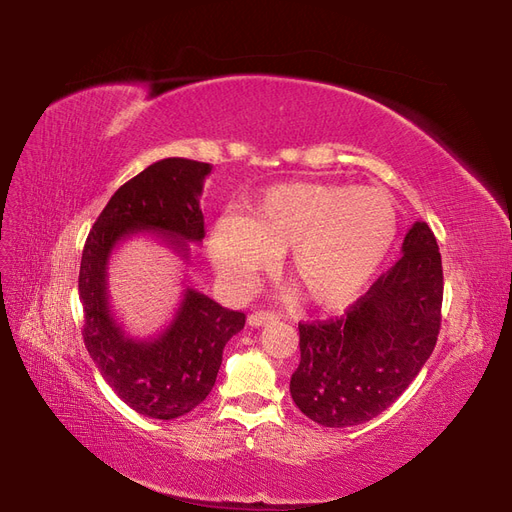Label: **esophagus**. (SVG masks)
<instances>
[{"instance_id":"1","label":"esophagus","mask_w":512,"mask_h":512,"mask_svg":"<svg viewBox=\"0 0 512 512\" xmlns=\"http://www.w3.org/2000/svg\"><path fill=\"white\" fill-rule=\"evenodd\" d=\"M277 318V314H273V312H254V314H250L247 316V322H250V327H265L267 322H275Z\"/></svg>"}]
</instances>
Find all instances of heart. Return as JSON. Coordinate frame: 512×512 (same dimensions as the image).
<instances>
[{"mask_svg": "<svg viewBox=\"0 0 512 512\" xmlns=\"http://www.w3.org/2000/svg\"><path fill=\"white\" fill-rule=\"evenodd\" d=\"M395 235L397 209L389 192L290 181L260 192L239 220L215 222L209 254L224 282L245 292L288 250V275L307 301L337 309L365 290Z\"/></svg>", "mask_w": 512, "mask_h": 512, "instance_id": "b5f03b06", "label": "heart"}]
</instances>
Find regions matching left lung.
I'll return each mask as SVG.
<instances>
[{
    "mask_svg": "<svg viewBox=\"0 0 512 512\" xmlns=\"http://www.w3.org/2000/svg\"><path fill=\"white\" fill-rule=\"evenodd\" d=\"M401 258L346 316L299 322L301 363L290 378L299 410L324 427L378 416L431 356L442 320V256L425 222H414Z\"/></svg>",
    "mask_w": 512,
    "mask_h": 512,
    "instance_id": "left-lung-1",
    "label": "left lung"
}]
</instances>
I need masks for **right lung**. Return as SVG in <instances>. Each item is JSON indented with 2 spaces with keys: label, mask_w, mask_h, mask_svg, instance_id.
Here are the masks:
<instances>
[{
  "label": "right lung",
  "mask_w": 512,
  "mask_h": 512,
  "mask_svg": "<svg viewBox=\"0 0 512 512\" xmlns=\"http://www.w3.org/2000/svg\"><path fill=\"white\" fill-rule=\"evenodd\" d=\"M209 173L211 164L185 158L147 166L108 200L81 258L85 348L119 399L138 414L160 421L188 414L207 399L218 378L224 346L245 327V314L188 286L164 333L134 339L108 305L106 267L115 247L143 230H153L188 260V243L205 237L200 194Z\"/></svg>",
  "instance_id": "1"
}]
</instances>
